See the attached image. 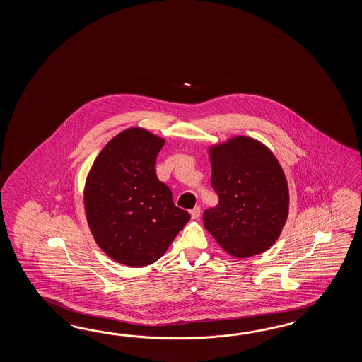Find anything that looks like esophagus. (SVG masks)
<instances>
[{
  "instance_id": "obj_1",
  "label": "esophagus",
  "mask_w": 362,
  "mask_h": 362,
  "mask_svg": "<svg viewBox=\"0 0 362 362\" xmlns=\"http://www.w3.org/2000/svg\"><path fill=\"white\" fill-rule=\"evenodd\" d=\"M192 220H197V218H199L200 216V207H195L194 209H192Z\"/></svg>"
}]
</instances>
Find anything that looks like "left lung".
I'll list each match as a JSON object with an SVG mask.
<instances>
[{
	"label": "left lung",
	"mask_w": 362,
	"mask_h": 362,
	"mask_svg": "<svg viewBox=\"0 0 362 362\" xmlns=\"http://www.w3.org/2000/svg\"><path fill=\"white\" fill-rule=\"evenodd\" d=\"M208 156L218 203L204 211V228L234 257L265 252L281 235L290 206L287 180L277 158L247 136L208 147Z\"/></svg>",
	"instance_id": "8db88e82"
}]
</instances>
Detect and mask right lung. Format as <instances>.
Wrapping results in <instances>:
<instances>
[{
  "mask_svg": "<svg viewBox=\"0 0 362 362\" xmlns=\"http://www.w3.org/2000/svg\"><path fill=\"white\" fill-rule=\"evenodd\" d=\"M164 144L141 127L120 132L100 150L85 181L93 238L108 257L132 268L159 260L190 220L156 177L155 160Z\"/></svg>",
  "mask_w": 362,
  "mask_h": 362,
  "instance_id": "add662e5",
  "label": "right lung"
}]
</instances>
